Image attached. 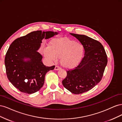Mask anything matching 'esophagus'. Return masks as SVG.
Returning <instances> with one entry per match:
<instances>
[{
    "label": "esophagus",
    "instance_id": "esophagus-1",
    "mask_svg": "<svg viewBox=\"0 0 122 122\" xmlns=\"http://www.w3.org/2000/svg\"><path fill=\"white\" fill-rule=\"evenodd\" d=\"M54 69L55 70H60V69H61V68L59 67V66H56L55 67V68H54Z\"/></svg>",
    "mask_w": 122,
    "mask_h": 122
}]
</instances>
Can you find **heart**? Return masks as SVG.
Here are the masks:
<instances>
[{
  "instance_id": "1",
  "label": "heart",
  "mask_w": 122,
  "mask_h": 122,
  "mask_svg": "<svg viewBox=\"0 0 122 122\" xmlns=\"http://www.w3.org/2000/svg\"><path fill=\"white\" fill-rule=\"evenodd\" d=\"M43 52L48 60L55 62L60 57L62 67L72 69L78 66L84 54V48L81 44L67 38L54 39L49 42L48 46L43 49Z\"/></svg>"
}]
</instances>
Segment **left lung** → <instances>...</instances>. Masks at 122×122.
<instances>
[{
  "label": "left lung",
  "mask_w": 122,
  "mask_h": 122,
  "mask_svg": "<svg viewBox=\"0 0 122 122\" xmlns=\"http://www.w3.org/2000/svg\"><path fill=\"white\" fill-rule=\"evenodd\" d=\"M70 34L83 45L84 56L75 69L67 71L62 83L72 93L80 94L91 90L100 81L107 57L104 47L98 41L83 35Z\"/></svg>",
  "instance_id": "8db88e82"
}]
</instances>
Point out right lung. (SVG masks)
<instances>
[{"label":"right lung","instance_id":"add662e5","mask_svg":"<svg viewBox=\"0 0 122 122\" xmlns=\"http://www.w3.org/2000/svg\"><path fill=\"white\" fill-rule=\"evenodd\" d=\"M57 32L32 31L16 39L10 44L5 55L6 75L13 86L22 93L28 94L39 91L44 83L47 72L55 66L47 67L38 52L42 40L57 35ZM25 59H27L26 61Z\"/></svg>","mask_w":122,"mask_h":122}]
</instances>
